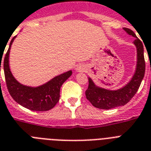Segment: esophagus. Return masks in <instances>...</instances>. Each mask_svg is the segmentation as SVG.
Segmentation results:
<instances>
[{"label":"esophagus","instance_id":"1","mask_svg":"<svg viewBox=\"0 0 151 151\" xmlns=\"http://www.w3.org/2000/svg\"><path fill=\"white\" fill-rule=\"evenodd\" d=\"M77 70H78V71H82V70H83V67H81V66H79V67L77 68Z\"/></svg>","mask_w":151,"mask_h":151}]
</instances>
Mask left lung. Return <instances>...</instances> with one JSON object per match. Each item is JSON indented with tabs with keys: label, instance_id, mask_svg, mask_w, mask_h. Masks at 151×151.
<instances>
[{
	"label": "left lung",
	"instance_id": "obj_1",
	"mask_svg": "<svg viewBox=\"0 0 151 151\" xmlns=\"http://www.w3.org/2000/svg\"><path fill=\"white\" fill-rule=\"evenodd\" d=\"M129 35L136 38L133 43L137 46V69L133 78L123 88L116 91H110L96 86L92 80L88 78V88L85 91L86 98L93 106L101 109H110L122 106L130 101L139 89L145 73V60L143 56V46L142 42L131 29L123 28Z\"/></svg>",
	"mask_w": 151,
	"mask_h": 151
}]
</instances>
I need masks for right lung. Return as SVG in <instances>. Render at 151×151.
Segmentation results:
<instances>
[{"label":"right lung","mask_w":151,"mask_h":151,"mask_svg":"<svg viewBox=\"0 0 151 151\" xmlns=\"http://www.w3.org/2000/svg\"><path fill=\"white\" fill-rule=\"evenodd\" d=\"M15 37L16 36L13 37L10 42L9 48L4 60V71L6 84L10 95L17 103L28 109L35 111L50 110L59 101L61 86L66 81V80L71 76L72 71L69 70L60 75L56 76L46 84L36 88L24 86L20 84L13 77L9 67L10 50Z\"/></svg>","instance_id":"add662e5"}]
</instances>
